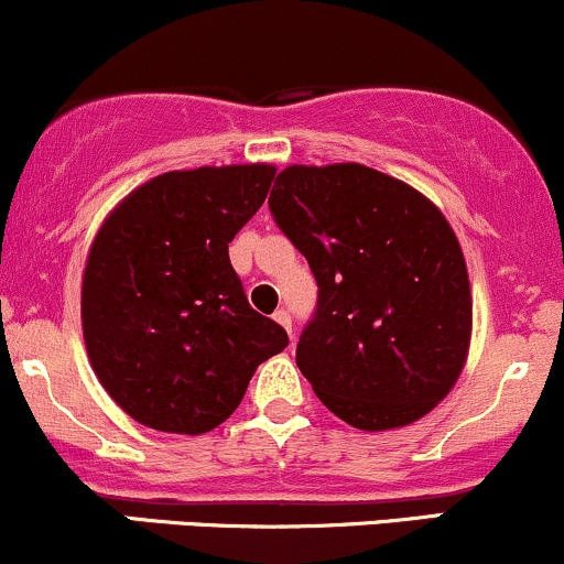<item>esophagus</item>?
Returning <instances> with one entry per match:
<instances>
[{"mask_svg": "<svg viewBox=\"0 0 564 564\" xmlns=\"http://www.w3.org/2000/svg\"><path fill=\"white\" fill-rule=\"evenodd\" d=\"M273 321L278 323V326L286 328L291 339H294V334H291V315H289V310H275V313H273Z\"/></svg>", "mask_w": 564, "mask_h": 564, "instance_id": "obj_1", "label": "esophagus"}]
</instances>
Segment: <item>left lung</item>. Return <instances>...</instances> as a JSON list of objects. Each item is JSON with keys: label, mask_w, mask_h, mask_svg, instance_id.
I'll use <instances>...</instances> for the list:
<instances>
[{"label": "left lung", "mask_w": 564, "mask_h": 564, "mask_svg": "<svg viewBox=\"0 0 564 564\" xmlns=\"http://www.w3.org/2000/svg\"><path fill=\"white\" fill-rule=\"evenodd\" d=\"M270 212L321 289L296 345L321 403L364 432L400 430L437 408L471 341L467 260L443 212L355 161L286 166Z\"/></svg>", "instance_id": "left-lung-1"}]
</instances>
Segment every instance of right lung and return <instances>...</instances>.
I'll use <instances>...</instances> for the list:
<instances>
[{
    "mask_svg": "<svg viewBox=\"0 0 564 564\" xmlns=\"http://www.w3.org/2000/svg\"><path fill=\"white\" fill-rule=\"evenodd\" d=\"M273 164L174 170L127 193L89 246L82 332L102 390L166 435H204L289 345L246 302L228 243L257 215Z\"/></svg>",
    "mask_w": 564,
    "mask_h": 564,
    "instance_id": "obj_1",
    "label": "right lung"
}]
</instances>
